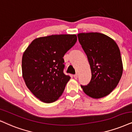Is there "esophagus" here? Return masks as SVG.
I'll return each instance as SVG.
<instances>
[{
    "label": "esophagus",
    "mask_w": 132,
    "mask_h": 132,
    "mask_svg": "<svg viewBox=\"0 0 132 132\" xmlns=\"http://www.w3.org/2000/svg\"><path fill=\"white\" fill-rule=\"evenodd\" d=\"M74 77L76 78V79H77V78H78V74H74Z\"/></svg>",
    "instance_id": "34e87169"
}]
</instances>
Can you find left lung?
<instances>
[{"label": "left lung", "mask_w": 132, "mask_h": 132, "mask_svg": "<svg viewBox=\"0 0 132 132\" xmlns=\"http://www.w3.org/2000/svg\"><path fill=\"white\" fill-rule=\"evenodd\" d=\"M77 36L87 56L92 76L87 85L81 87L91 97H103L116 87L122 74L119 47L113 39L101 33H82Z\"/></svg>", "instance_id": "8db88e82"}]
</instances>
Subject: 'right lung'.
I'll list each match as a JSON object with an SVG mask.
<instances>
[{
	"label": "right lung",
	"instance_id": "right-lung-1",
	"mask_svg": "<svg viewBox=\"0 0 132 132\" xmlns=\"http://www.w3.org/2000/svg\"><path fill=\"white\" fill-rule=\"evenodd\" d=\"M77 40L76 35L38 38L23 54L22 77L27 88L41 101L54 102L62 94L71 78L63 72V56Z\"/></svg>",
	"mask_w": 132,
	"mask_h": 132
}]
</instances>
